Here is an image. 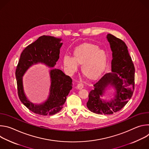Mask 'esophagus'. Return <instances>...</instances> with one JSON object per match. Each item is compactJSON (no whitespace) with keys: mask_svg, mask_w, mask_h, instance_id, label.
I'll list each match as a JSON object with an SVG mask.
<instances>
[{"mask_svg":"<svg viewBox=\"0 0 149 149\" xmlns=\"http://www.w3.org/2000/svg\"><path fill=\"white\" fill-rule=\"evenodd\" d=\"M84 88V84L82 82H79L78 85H77V88L79 90H81L82 88Z\"/></svg>","mask_w":149,"mask_h":149,"instance_id":"34e87169","label":"esophagus"}]
</instances>
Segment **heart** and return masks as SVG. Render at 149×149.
<instances>
[{"label":"heart","mask_w":149,"mask_h":149,"mask_svg":"<svg viewBox=\"0 0 149 149\" xmlns=\"http://www.w3.org/2000/svg\"><path fill=\"white\" fill-rule=\"evenodd\" d=\"M73 55V58L67 55L63 57V65L71 73L77 71V64L81 65L82 75L89 79H94L100 75L107 59L104 50L98 49L96 45L88 43L75 48Z\"/></svg>","instance_id":"b5f03b06"}]
</instances>
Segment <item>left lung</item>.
<instances>
[{
	"label": "left lung",
	"instance_id": "8db88e82",
	"mask_svg": "<svg viewBox=\"0 0 149 149\" xmlns=\"http://www.w3.org/2000/svg\"><path fill=\"white\" fill-rule=\"evenodd\" d=\"M113 52L111 71L94 84L88 95L87 106L98 114H113L121 110L132 98L134 90L135 68L127 47L121 39L109 33L107 36ZM109 86L116 90L115 98L105 102L100 98Z\"/></svg>",
	"mask_w": 149,
	"mask_h": 149
}]
</instances>
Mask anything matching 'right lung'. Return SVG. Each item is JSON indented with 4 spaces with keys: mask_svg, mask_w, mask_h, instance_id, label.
<instances>
[{
    "mask_svg": "<svg viewBox=\"0 0 149 149\" xmlns=\"http://www.w3.org/2000/svg\"><path fill=\"white\" fill-rule=\"evenodd\" d=\"M61 39L43 35L26 47L21 53L16 67L15 75L19 98L32 112L41 116H52L63 108L67 97L72 89V80L61 70L52 68L50 70L51 87L48 100L44 103L35 104L26 98L23 87L22 77L28 69L37 63H44L54 67L59 58Z\"/></svg>",
    "mask_w": 149,
    "mask_h": 149,
    "instance_id": "add662e5",
    "label": "right lung"
}]
</instances>
